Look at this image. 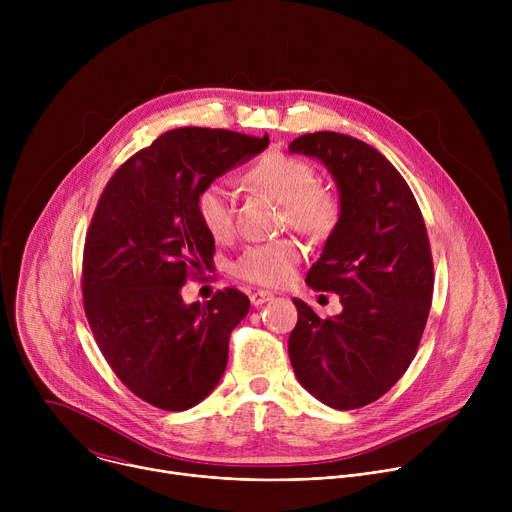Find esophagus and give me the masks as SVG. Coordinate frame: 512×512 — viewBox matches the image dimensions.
<instances>
[{
    "label": "esophagus",
    "mask_w": 512,
    "mask_h": 512,
    "mask_svg": "<svg viewBox=\"0 0 512 512\" xmlns=\"http://www.w3.org/2000/svg\"><path fill=\"white\" fill-rule=\"evenodd\" d=\"M273 300V294L271 291H265V289H257L251 294V304L253 306H263L265 302H271Z\"/></svg>",
    "instance_id": "34e87169"
}]
</instances>
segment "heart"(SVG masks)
I'll return each instance as SVG.
<instances>
[{"label": "heart", "mask_w": 512, "mask_h": 512, "mask_svg": "<svg viewBox=\"0 0 512 512\" xmlns=\"http://www.w3.org/2000/svg\"><path fill=\"white\" fill-rule=\"evenodd\" d=\"M245 182L283 206L285 223L324 241L342 221V198L336 188L318 182L316 168L296 156L271 152L245 172ZM196 216L204 231L227 241L235 231L233 194L227 184L210 182L196 196ZM304 249L294 239L247 247L233 263V273L245 281L275 287L285 283L302 261Z\"/></svg>", "instance_id": "b5f03b06"}]
</instances>
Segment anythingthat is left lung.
Returning a JSON list of instances; mask_svg holds the SVG:
<instances>
[{
	"instance_id": "8db88e82",
	"label": "left lung",
	"mask_w": 512,
	"mask_h": 512,
	"mask_svg": "<svg viewBox=\"0 0 512 512\" xmlns=\"http://www.w3.org/2000/svg\"><path fill=\"white\" fill-rule=\"evenodd\" d=\"M289 150L318 158L342 198L340 227L306 275L312 289L340 296L342 312L322 320L296 298L289 360L318 401L358 409L383 397L417 354L433 298L427 229L405 178L373 145L316 131Z\"/></svg>"
}]
</instances>
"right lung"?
<instances>
[{"label": "right lung", "mask_w": 512, "mask_h": 512, "mask_svg": "<svg viewBox=\"0 0 512 512\" xmlns=\"http://www.w3.org/2000/svg\"><path fill=\"white\" fill-rule=\"evenodd\" d=\"M267 145V133L166 131L115 170L97 202L83 251L85 314L117 379L158 409L194 407L225 373L249 298L225 287L202 306L182 302L186 279L214 257L194 204L206 184Z\"/></svg>", "instance_id": "add662e5"}]
</instances>
